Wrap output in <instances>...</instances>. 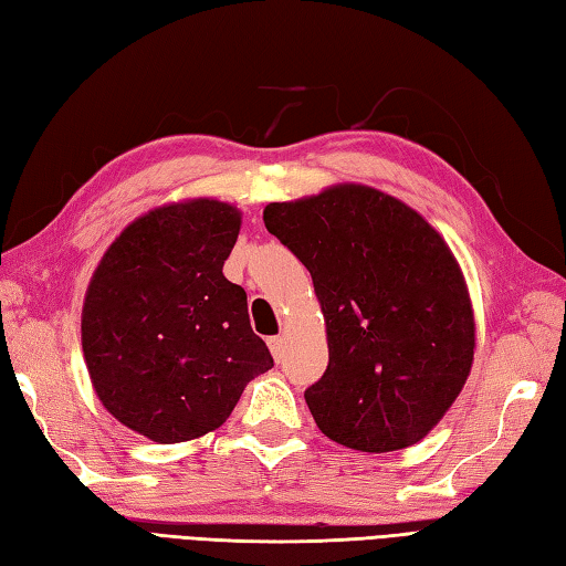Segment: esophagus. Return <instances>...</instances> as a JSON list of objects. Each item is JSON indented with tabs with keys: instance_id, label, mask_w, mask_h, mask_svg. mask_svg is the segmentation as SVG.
<instances>
[{
	"instance_id": "1",
	"label": "esophagus",
	"mask_w": 566,
	"mask_h": 566,
	"mask_svg": "<svg viewBox=\"0 0 566 566\" xmlns=\"http://www.w3.org/2000/svg\"><path fill=\"white\" fill-rule=\"evenodd\" d=\"M268 345H270V353H272L276 363H282V359H284V338H282V335H272Z\"/></svg>"
}]
</instances>
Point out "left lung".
<instances>
[{"instance_id":"8db88e82","label":"left lung","mask_w":566,"mask_h":566,"mask_svg":"<svg viewBox=\"0 0 566 566\" xmlns=\"http://www.w3.org/2000/svg\"><path fill=\"white\" fill-rule=\"evenodd\" d=\"M262 219L314 276L326 316L328 367L304 391L323 436L363 452L426 438L474 359L472 304L444 240L359 185L270 203Z\"/></svg>"}]
</instances>
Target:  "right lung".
Returning a JSON list of instances; mask_svg holds the SVG:
<instances>
[{
    "label": "right lung",
    "mask_w": 566,
    "mask_h": 566,
    "mask_svg": "<svg viewBox=\"0 0 566 566\" xmlns=\"http://www.w3.org/2000/svg\"><path fill=\"white\" fill-rule=\"evenodd\" d=\"M240 231L231 203L155 209L106 250L82 308V350L99 401L155 442H185L231 416L274 367L223 262Z\"/></svg>",
    "instance_id": "obj_1"
}]
</instances>
